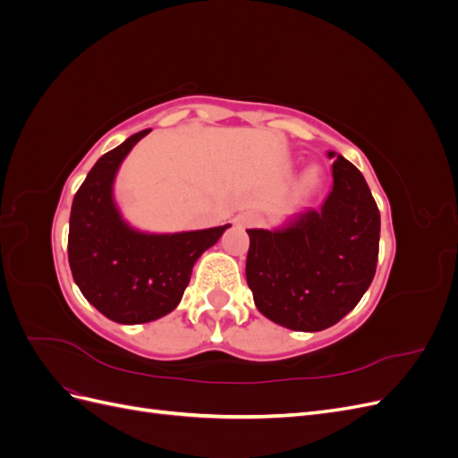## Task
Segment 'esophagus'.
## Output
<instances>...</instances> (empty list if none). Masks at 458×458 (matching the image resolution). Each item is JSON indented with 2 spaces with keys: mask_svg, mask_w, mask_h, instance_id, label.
I'll return each mask as SVG.
<instances>
[{
  "mask_svg": "<svg viewBox=\"0 0 458 458\" xmlns=\"http://www.w3.org/2000/svg\"><path fill=\"white\" fill-rule=\"evenodd\" d=\"M237 224L242 227H256L261 224V217L256 212H244L237 217Z\"/></svg>",
  "mask_w": 458,
  "mask_h": 458,
  "instance_id": "34e87169",
  "label": "esophagus"
}]
</instances>
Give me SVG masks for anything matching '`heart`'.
Masks as SVG:
<instances>
[{"label": "heart", "mask_w": 458, "mask_h": 458, "mask_svg": "<svg viewBox=\"0 0 458 458\" xmlns=\"http://www.w3.org/2000/svg\"><path fill=\"white\" fill-rule=\"evenodd\" d=\"M315 179H317L315 172H308V174H306V179H303V183H306V185H313Z\"/></svg>", "instance_id": "obj_1"}]
</instances>
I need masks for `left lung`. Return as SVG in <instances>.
<instances>
[{
	"label": "left lung",
	"instance_id": "8db88e82",
	"mask_svg": "<svg viewBox=\"0 0 458 458\" xmlns=\"http://www.w3.org/2000/svg\"><path fill=\"white\" fill-rule=\"evenodd\" d=\"M325 202L275 229H246V283L258 311L290 330L318 332L348 315L370 286L378 261L380 212L363 174L328 150Z\"/></svg>",
	"mask_w": 458,
	"mask_h": 458
}]
</instances>
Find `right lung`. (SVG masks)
Returning a JSON list of instances; mask_svg holds the SVG:
<instances>
[{
	"instance_id": "right-lung-1",
	"label": "right lung",
	"mask_w": 458,
	"mask_h": 458,
	"mask_svg": "<svg viewBox=\"0 0 458 458\" xmlns=\"http://www.w3.org/2000/svg\"><path fill=\"white\" fill-rule=\"evenodd\" d=\"M150 130L128 137L95 162L78 189L68 231V263L80 293L106 318L141 325L172 313L192 266L231 225L148 233L122 216L114 182L122 162Z\"/></svg>"
}]
</instances>
